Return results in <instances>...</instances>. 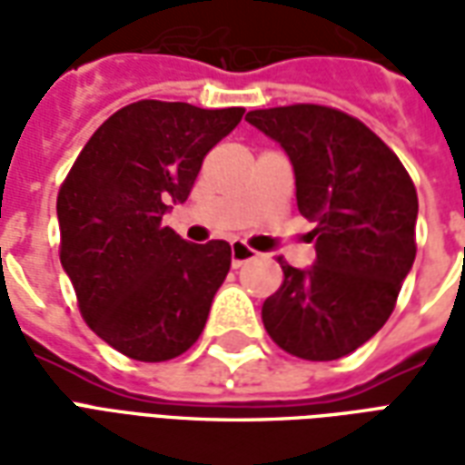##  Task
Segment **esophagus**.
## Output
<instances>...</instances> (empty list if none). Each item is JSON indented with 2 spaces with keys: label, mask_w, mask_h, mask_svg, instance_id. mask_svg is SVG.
<instances>
[{
  "label": "esophagus",
  "mask_w": 465,
  "mask_h": 465,
  "mask_svg": "<svg viewBox=\"0 0 465 465\" xmlns=\"http://www.w3.org/2000/svg\"><path fill=\"white\" fill-rule=\"evenodd\" d=\"M252 259H256V252H252V249H246L243 243L233 242L232 243V263L233 269H239V266H243L246 262H252Z\"/></svg>",
  "instance_id": "esophagus-1"
}]
</instances>
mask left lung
<instances>
[{"mask_svg": "<svg viewBox=\"0 0 465 465\" xmlns=\"http://www.w3.org/2000/svg\"><path fill=\"white\" fill-rule=\"evenodd\" d=\"M246 122L282 143L316 262L293 269L263 302L273 341L306 361L341 359L369 341L416 259L419 196L399 156L366 124L319 104L273 106Z\"/></svg>", "mask_w": 465, "mask_h": 465, "instance_id": "obj_1", "label": "left lung"}]
</instances>
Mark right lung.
I'll return each mask as SVG.
<instances>
[{"mask_svg":"<svg viewBox=\"0 0 465 465\" xmlns=\"http://www.w3.org/2000/svg\"><path fill=\"white\" fill-rule=\"evenodd\" d=\"M242 116V106L134 102L92 134L59 189V259L79 312L129 359H176L202 336L232 246L183 242L162 216L189 199L203 156Z\"/></svg>","mask_w":465,"mask_h":465,"instance_id":"1","label":"right lung"}]
</instances>
